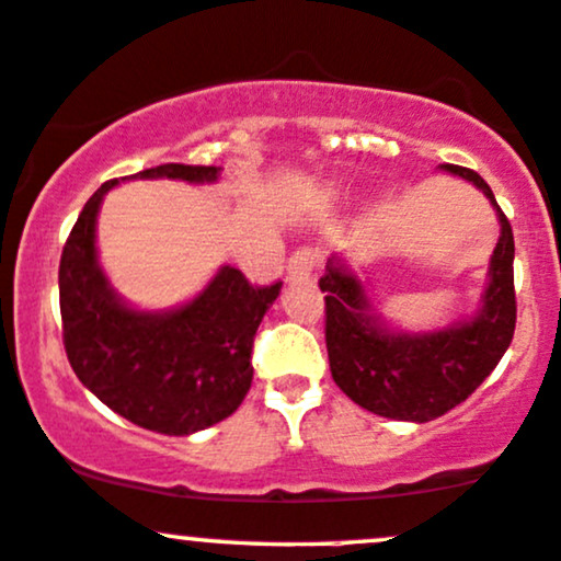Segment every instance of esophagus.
<instances>
[{"label": "esophagus", "mask_w": 561, "mask_h": 561, "mask_svg": "<svg viewBox=\"0 0 561 561\" xmlns=\"http://www.w3.org/2000/svg\"><path fill=\"white\" fill-rule=\"evenodd\" d=\"M317 263H319L317 250L304 248V250L293 252L290 261H287V276H290V279H295V282H309L313 268H317Z\"/></svg>", "instance_id": "esophagus-1"}]
</instances>
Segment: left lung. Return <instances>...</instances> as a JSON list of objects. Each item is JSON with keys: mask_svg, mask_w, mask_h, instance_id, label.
Returning <instances> with one entry per match:
<instances>
[{"mask_svg": "<svg viewBox=\"0 0 561 561\" xmlns=\"http://www.w3.org/2000/svg\"><path fill=\"white\" fill-rule=\"evenodd\" d=\"M439 170L482 191L501 224L488 285L473 317L445 330H397L375 311L365 282L341 255L330 257L319 279L322 293H328L324 337L332 380L351 402L391 421L428 423L445 415L482 386L514 337V233L508 218L479 172L458 164H442Z\"/></svg>", "mask_w": 561, "mask_h": 561, "instance_id": "1", "label": "left lung"}]
</instances>
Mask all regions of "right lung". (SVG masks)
<instances>
[{
	"instance_id": "add662e5",
	"label": "right lung",
	"mask_w": 561,
	"mask_h": 561,
	"mask_svg": "<svg viewBox=\"0 0 561 561\" xmlns=\"http://www.w3.org/2000/svg\"><path fill=\"white\" fill-rule=\"evenodd\" d=\"M220 168L159 164L122 181L215 183ZM90 196L66 239L58 290L69 362L106 408L140 428L188 436L229 417L252 383V341L282 282L252 287L233 266H220L199 295L168 311H144L111 287L98 261L95 224L103 196Z\"/></svg>"
}]
</instances>
